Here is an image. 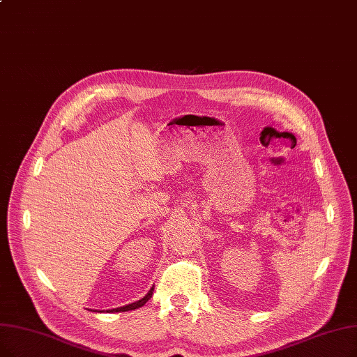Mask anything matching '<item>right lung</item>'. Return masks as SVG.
Instances as JSON below:
<instances>
[{"label":"right lung","instance_id":"1","mask_svg":"<svg viewBox=\"0 0 357 357\" xmlns=\"http://www.w3.org/2000/svg\"><path fill=\"white\" fill-rule=\"evenodd\" d=\"M151 296H153V289H150V291L146 294V296H144L143 299H140L138 302H134V303H130V305H126V306H121V307L112 309V312H127V311H132V309L142 307Z\"/></svg>","mask_w":357,"mask_h":357}]
</instances>
